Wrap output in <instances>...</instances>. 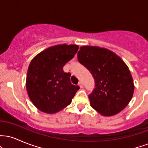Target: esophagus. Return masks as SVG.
<instances>
[{"label": "esophagus", "mask_w": 148, "mask_h": 148, "mask_svg": "<svg viewBox=\"0 0 148 148\" xmlns=\"http://www.w3.org/2000/svg\"><path fill=\"white\" fill-rule=\"evenodd\" d=\"M79 86L80 87H81V88L84 87V85H83V83L81 82V81H79Z\"/></svg>", "instance_id": "esophagus-1"}]
</instances>
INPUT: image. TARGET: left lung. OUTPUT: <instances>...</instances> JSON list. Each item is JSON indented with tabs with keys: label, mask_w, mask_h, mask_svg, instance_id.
<instances>
[{
	"label": "left lung",
	"mask_w": 148,
	"mask_h": 148,
	"mask_svg": "<svg viewBox=\"0 0 148 148\" xmlns=\"http://www.w3.org/2000/svg\"><path fill=\"white\" fill-rule=\"evenodd\" d=\"M77 58L95 79V88L88 95L90 106L104 116L120 113L130 103L134 90L127 64L111 51L98 47H80Z\"/></svg>",
	"instance_id": "obj_1"
}]
</instances>
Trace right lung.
Returning <instances> with one entry per match:
<instances>
[{"instance_id": "add662e5", "label": "right lung", "mask_w": 148, "mask_h": 148, "mask_svg": "<svg viewBox=\"0 0 148 148\" xmlns=\"http://www.w3.org/2000/svg\"><path fill=\"white\" fill-rule=\"evenodd\" d=\"M77 45H59L47 49L32 60L28 69L26 90L39 110L47 113L61 111L72 102L80 87L70 81L64 64L74 58Z\"/></svg>"}]
</instances>
